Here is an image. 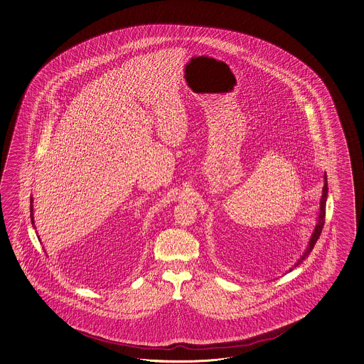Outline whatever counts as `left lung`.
Instances as JSON below:
<instances>
[{"label":"left lung","mask_w":364,"mask_h":364,"mask_svg":"<svg viewBox=\"0 0 364 364\" xmlns=\"http://www.w3.org/2000/svg\"><path fill=\"white\" fill-rule=\"evenodd\" d=\"M326 201H328V178H326V172H325V175H323V188H322V195H321V198H319V209L318 214H317V220H316V226H314V230L311 232V238H309V242H308V246L305 248V251H304V254H302L300 259L294 263V266L292 268H289L287 272H291L293 268H296V267L299 266L300 263H301L302 260L305 259L306 257H309V254H311V250L314 247V245H316V242L318 240L319 235H321V232H322V228H323V223H325V214H326Z\"/></svg>","instance_id":"obj_1"}]
</instances>
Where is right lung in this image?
I'll return each mask as SVG.
<instances>
[{
    "mask_svg": "<svg viewBox=\"0 0 364 364\" xmlns=\"http://www.w3.org/2000/svg\"><path fill=\"white\" fill-rule=\"evenodd\" d=\"M30 203H31V204H30V218H31V223H33V226H34V214H33V210H34V209H33V197L30 198ZM34 228H36V226H34ZM38 238H39V237H38ZM39 240H41V238H39Z\"/></svg>",
    "mask_w": 364,
    "mask_h": 364,
    "instance_id": "obj_1",
    "label": "right lung"
}]
</instances>
